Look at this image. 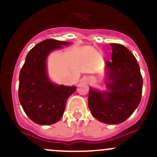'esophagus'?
<instances>
[{
  "label": "esophagus",
  "mask_w": 157,
  "mask_h": 157,
  "mask_svg": "<svg viewBox=\"0 0 157 157\" xmlns=\"http://www.w3.org/2000/svg\"><path fill=\"white\" fill-rule=\"evenodd\" d=\"M90 81H92V80H90Z\"/></svg>",
  "instance_id": "esophagus-1"
}]
</instances>
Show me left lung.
<instances>
[{
	"instance_id": "1",
	"label": "left lung",
	"mask_w": 157,
	"mask_h": 157,
	"mask_svg": "<svg viewBox=\"0 0 157 157\" xmlns=\"http://www.w3.org/2000/svg\"><path fill=\"white\" fill-rule=\"evenodd\" d=\"M112 61H105L106 91L90 88L88 105L92 115L105 124L127 120L140 102L143 78L135 57L124 45L111 43Z\"/></svg>"
}]
</instances>
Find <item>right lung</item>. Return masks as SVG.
<instances>
[{"mask_svg":"<svg viewBox=\"0 0 157 157\" xmlns=\"http://www.w3.org/2000/svg\"><path fill=\"white\" fill-rule=\"evenodd\" d=\"M70 42L46 39L33 47L26 55L19 77V99L25 113L36 124L48 125L63 116L66 102L76 86L57 85L47 74L46 60L51 52Z\"/></svg>","mask_w":157,"mask_h":157,"instance_id":"obj_1","label":"right lung"}]
</instances>
